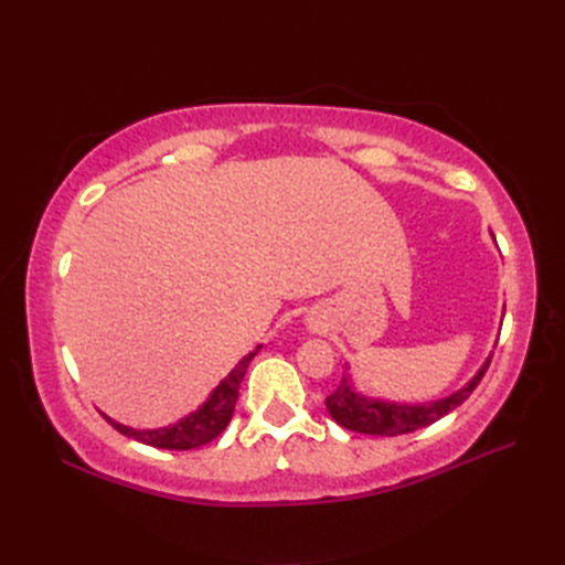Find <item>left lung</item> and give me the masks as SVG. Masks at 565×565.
Here are the masks:
<instances>
[{"label": "left lung", "instance_id": "obj_1", "mask_svg": "<svg viewBox=\"0 0 565 565\" xmlns=\"http://www.w3.org/2000/svg\"><path fill=\"white\" fill-rule=\"evenodd\" d=\"M488 364H490V356L486 359L483 366L476 371V376L466 383V386L454 391L451 395H447V398H439L431 403H417V405L369 398V395L354 391L350 374H344L338 391L328 395L326 405L334 423L342 425L344 429L359 431V435H379V437L407 435V431L427 427L431 423H437L439 417L456 411V407H459L468 395L476 391L478 383H481Z\"/></svg>", "mask_w": 565, "mask_h": 565}]
</instances>
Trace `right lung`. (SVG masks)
<instances>
[{
    "mask_svg": "<svg viewBox=\"0 0 565 565\" xmlns=\"http://www.w3.org/2000/svg\"><path fill=\"white\" fill-rule=\"evenodd\" d=\"M257 352H259V347L255 352H249L247 356L239 359L237 366L218 383V386L211 391L209 398L203 401L194 413H189L186 417L177 419L174 425L158 427V429H136V427L116 423V419L104 415L106 423L121 431V435L148 444V447L177 449V451L203 447V444H209L218 437L221 431L227 427V423H231L235 403H237L239 383H243L245 371Z\"/></svg>",
    "mask_w": 565,
    "mask_h": 565,
    "instance_id": "right-lung-1",
    "label": "right lung"
}]
</instances>
